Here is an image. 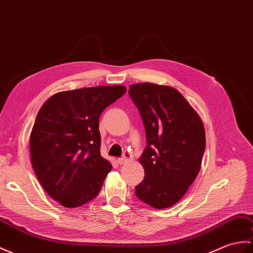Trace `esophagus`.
Masks as SVG:
<instances>
[{
  "instance_id": "esophagus-1",
  "label": "esophagus",
  "mask_w": 253,
  "mask_h": 253,
  "mask_svg": "<svg viewBox=\"0 0 253 253\" xmlns=\"http://www.w3.org/2000/svg\"><path fill=\"white\" fill-rule=\"evenodd\" d=\"M129 161H131V155L129 154L128 152H125L124 155H123L122 157L119 158V160H117V163H119L120 165H123V164H126Z\"/></svg>"
}]
</instances>
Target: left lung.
<instances>
[{"instance_id": "1", "label": "left lung", "mask_w": 253, "mask_h": 253, "mask_svg": "<svg viewBox=\"0 0 253 253\" xmlns=\"http://www.w3.org/2000/svg\"><path fill=\"white\" fill-rule=\"evenodd\" d=\"M142 119L146 146L139 158L144 179L136 196L156 209L178 203L196 179L206 146L201 117L169 86L134 84L128 90Z\"/></svg>"}]
</instances>
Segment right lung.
I'll return each instance as SVG.
<instances>
[{
  "label": "right lung",
  "instance_id": "1",
  "mask_svg": "<svg viewBox=\"0 0 253 253\" xmlns=\"http://www.w3.org/2000/svg\"><path fill=\"white\" fill-rule=\"evenodd\" d=\"M126 87L58 92L41 108L30 136L34 172L50 197L68 208L95 198L112 165L100 154L99 117Z\"/></svg>",
  "mask_w": 253,
  "mask_h": 253
}]
</instances>
